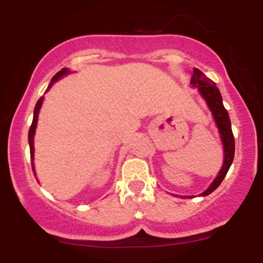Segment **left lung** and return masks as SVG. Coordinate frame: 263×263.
Returning <instances> with one entry per match:
<instances>
[{"label": "left lung", "mask_w": 263, "mask_h": 263, "mask_svg": "<svg viewBox=\"0 0 263 263\" xmlns=\"http://www.w3.org/2000/svg\"><path fill=\"white\" fill-rule=\"evenodd\" d=\"M190 83L194 86L199 87V91H200L201 96L206 100L208 106H209L211 112H213L214 119H215L216 125L219 127L222 144H224V164H222V168L219 172L218 177L211 183V185L204 193H201V195L205 197V195H209L210 193H213L224 180L226 173H228L229 168H230L231 163L234 161L235 138L234 135H232L230 117H229L228 110L224 107L221 93H220L219 89L216 87L215 83L210 80L209 78L205 77L203 71H200L197 68H194V70H193V78Z\"/></svg>", "instance_id": "obj_1"}]
</instances>
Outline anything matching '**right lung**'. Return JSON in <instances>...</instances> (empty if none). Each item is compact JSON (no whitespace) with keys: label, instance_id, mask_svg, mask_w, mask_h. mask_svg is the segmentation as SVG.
Returning a JSON list of instances; mask_svg holds the SVG:
<instances>
[{"label":"right lung","instance_id":"add662e5","mask_svg":"<svg viewBox=\"0 0 263 263\" xmlns=\"http://www.w3.org/2000/svg\"><path fill=\"white\" fill-rule=\"evenodd\" d=\"M69 70L66 68H63L62 70L58 71L54 77L52 78V81H50L49 86H48V89H50V86L53 85L54 83H55L57 80L60 79L62 77H64L65 74H68ZM42 102H43V96H42L41 99L37 101V104H35V107H34V114H33V121H32V125L31 127H29V132H28V142H29V151H31V159L33 161V156H34V146H33V137H34V132H35V127H37V121H38V114H39V108L42 106ZM32 170H34V167H33V162H32Z\"/></svg>","mask_w":263,"mask_h":263}]
</instances>
